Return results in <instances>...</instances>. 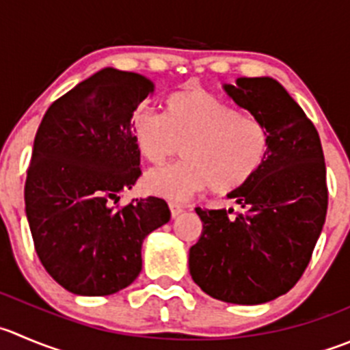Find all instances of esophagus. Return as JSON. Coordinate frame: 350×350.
<instances>
[{"mask_svg": "<svg viewBox=\"0 0 350 350\" xmlns=\"http://www.w3.org/2000/svg\"><path fill=\"white\" fill-rule=\"evenodd\" d=\"M169 210H171V217H172V219H176V217H178L179 213L185 212V206H183L181 203L169 202Z\"/></svg>", "mask_w": 350, "mask_h": 350, "instance_id": "esophagus-1", "label": "esophagus"}]
</instances>
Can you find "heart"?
Here are the masks:
<instances>
[{"mask_svg": "<svg viewBox=\"0 0 350 350\" xmlns=\"http://www.w3.org/2000/svg\"><path fill=\"white\" fill-rule=\"evenodd\" d=\"M131 131L138 154L152 165L165 164L183 145L185 162L145 178L148 191L169 200H186L206 188L215 195L237 191L260 172L270 150L263 121L200 89L165 97L164 114L140 109Z\"/></svg>", "mask_w": 350, "mask_h": 350, "instance_id": "1", "label": "heart"}]
</instances>
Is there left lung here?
I'll return each mask as SVG.
<instances>
[{"instance_id":"8db88e82","label":"left lung","mask_w":350,"mask_h":350,"mask_svg":"<svg viewBox=\"0 0 350 350\" xmlns=\"http://www.w3.org/2000/svg\"><path fill=\"white\" fill-rule=\"evenodd\" d=\"M224 89L267 124L270 150L260 172L229 193L241 212L196 208L203 230L189 247V273L224 303H269L296 286L323 229V148L314 124L273 78H237Z\"/></svg>"}]
</instances>
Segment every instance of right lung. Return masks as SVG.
Instances as JSON below:
<instances>
[{
	"label": "right lung",
	"mask_w": 350,
	"mask_h": 350,
	"mask_svg": "<svg viewBox=\"0 0 350 350\" xmlns=\"http://www.w3.org/2000/svg\"><path fill=\"white\" fill-rule=\"evenodd\" d=\"M148 78L104 68L51 104L27 169L25 213L46 272L78 296H109L142 270V243L171 219L148 196L116 205L140 178L131 118Z\"/></svg>",
	"instance_id": "obj_1"
}]
</instances>
